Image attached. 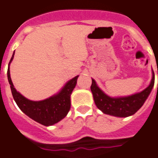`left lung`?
I'll use <instances>...</instances> for the list:
<instances>
[{
	"mask_svg": "<svg viewBox=\"0 0 158 158\" xmlns=\"http://www.w3.org/2000/svg\"><path fill=\"white\" fill-rule=\"evenodd\" d=\"M91 91L96 107L107 115L116 117H128L136 113L149 97L154 86V73L152 70V79L145 89L128 96H109L98 87L95 79H91Z\"/></svg>",
	"mask_w": 158,
	"mask_h": 158,
	"instance_id": "8db88e82",
	"label": "left lung"
}]
</instances>
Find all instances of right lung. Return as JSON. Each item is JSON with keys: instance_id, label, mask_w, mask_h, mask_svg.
Returning a JSON list of instances; mask_svg holds the SVG:
<instances>
[{"instance_id": "right-lung-1", "label": "right lung", "mask_w": 158, "mask_h": 158, "mask_svg": "<svg viewBox=\"0 0 158 158\" xmlns=\"http://www.w3.org/2000/svg\"><path fill=\"white\" fill-rule=\"evenodd\" d=\"M14 53L9 63L7 76L13 97L20 109L32 120L45 126H50L63 120L71 108V95L79 75L67 81L63 88L52 96L39 101L30 100L16 90L11 80L9 65L14 59Z\"/></svg>"}]
</instances>
